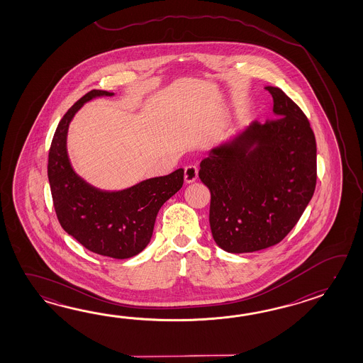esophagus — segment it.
<instances>
[{
  "label": "esophagus",
  "instance_id": "esophagus-1",
  "mask_svg": "<svg viewBox=\"0 0 363 363\" xmlns=\"http://www.w3.org/2000/svg\"><path fill=\"white\" fill-rule=\"evenodd\" d=\"M199 177V167L196 164H188L184 169V180L185 183L191 184L193 182L197 180Z\"/></svg>",
  "mask_w": 363,
  "mask_h": 363
}]
</instances>
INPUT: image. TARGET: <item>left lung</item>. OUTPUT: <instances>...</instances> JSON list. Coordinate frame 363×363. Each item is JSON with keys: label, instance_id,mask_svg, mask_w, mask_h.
Returning a JSON list of instances; mask_svg holds the SVG:
<instances>
[{"label": "left lung", "instance_id": "8db88e82", "mask_svg": "<svg viewBox=\"0 0 363 363\" xmlns=\"http://www.w3.org/2000/svg\"><path fill=\"white\" fill-rule=\"evenodd\" d=\"M264 89L277 118L255 121L200 163L199 177L211 193V233L228 253L280 242L315 191L316 143L308 118L278 86Z\"/></svg>", "mask_w": 363, "mask_h": 363}]
</instances>
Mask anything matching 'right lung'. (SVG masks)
Returning a JSON list of instances; mask_svg holds the SVG:
<instances>
[{
  "instance_id": "right-lung-1",
  "label": "right lung",
  "mask_w": 363,
  "mask_h": 363,
  "mask_svg": "<svg viewBox=\"0 0 363 363\" xmlns=\"http://www.w3.org/2000/svg\"><path fill=\"white\" fill-rule=\"evenodd\" d=\"M113 94L93 89L63 116L49 149L48 178L62 228L93 253L125 259L149 244L157 214L183 186L184 170L147 179L118 192L97 189L77 175L66 147L69 122L86 101Z\"/></svg>"
}]
</instances>
